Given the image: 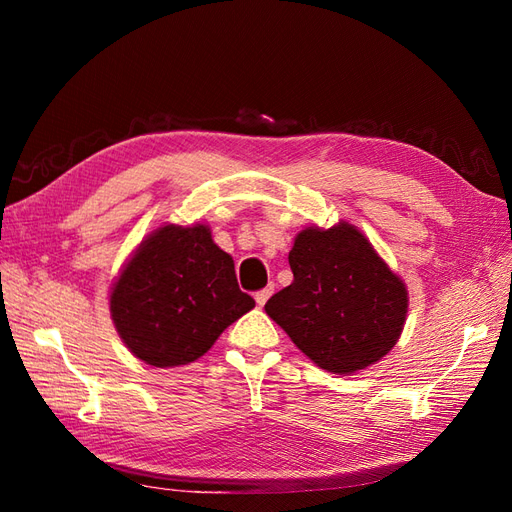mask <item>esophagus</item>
<instances>
[{
	"mask_svg": "<svg viewBox=\"0 0 512 512\" xmlns=\"http://www.w3.org/2000/svg\"><path fill=\"white\" fill-rule=\"evenodd\" d=\"M271 294H273V284H269L267 288H262V290H258L256 294H254V299H256V303L262 307V305H265L267 303V299L271 297Z\"/></svg>",
	"mask_w": 512,
	"mask_h": 512,
	"instance_id": "34e87169",
	"label": "esophagus"
}]
</instances>
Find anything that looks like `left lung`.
Returning <instances> with one entry per match:
<instances>
[{
    "mask_svg": "<svg viewBox=\"0 0 512 512\" xmlns=\"http://www.w3.org/2000/svg\"><path fill=\"white\" fill-rule=\"evenodd\" d=\"M288 262L294 280L265 309L318 367L352 374L397 344L406 286L354 226L305 228Z\"/></svg>",
    "mask_w": 512,
    "mask_h": 512,
    "instance_id": "left-lung-1",
    "label": "left lung"
}]
</instances>
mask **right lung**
Returning <instances> with one entry per match:
<instances>
[{"label":"right lung","instance_id":"add662e5","mask_svg":"<svg viewBox=\"0 0 512 512\" xmlns=\"http://www.w3.org/2000/svg\"><path fill=\"white\" fill-rule=\"evenodd\" d=\"M254 305L237 284L235 262L203 224L158 228L111 292V316L123 344L153 367L200 359Z\"/></svg>","mask_w":512,"mask_h":512}]
</instances>
